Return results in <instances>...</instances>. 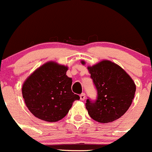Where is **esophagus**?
<instances>
[{
	"mask_svg": "<svg viewBox=\"0 0 152 152\" xmlns=\"http://www.w3.org/2000/svg\"><path fill=\"white\" fill-rule=\"evenodd\" d=\"M80 99L82 101L85 100V99H86V95H85L84 93H82V94L80 95Z\"/></svg>",
	"mask_w": 152,
	"mask_h": 152,
	"instance_id": "obj_1",
	"label": "esophagus"
}]
</instances>
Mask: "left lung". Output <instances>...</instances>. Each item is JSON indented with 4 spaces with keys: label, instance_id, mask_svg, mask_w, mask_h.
I'll return each mask as SVG.
<instances>
[{
    "label": "left lung",
    "instance_id": "8db88e82",
    "mask_svg": "<svg viewBox=\"0 0 152 152\" xmlns=\"http://www.w3.org/2000/svg\"><path fill=\"white\" fill-rule=\"evenodd\" d=\"M83 65L85 61H81ZM97 91L95 101L86 99V108L94 121L107 123L123 116L132 103L136 84L121 66L104 60L87 67Z\"/></svg>",
    "mask_w": 152,
    "mask_h": 152
}]
</instances>
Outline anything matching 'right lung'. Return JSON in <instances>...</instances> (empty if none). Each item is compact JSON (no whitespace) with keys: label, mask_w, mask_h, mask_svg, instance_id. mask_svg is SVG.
Masks as SVG:
<instances>
[{"label":"right lung","mask_w":152,"mask_h":152,"mask_svg":"<svg viewBox=\"0 0 152 152\" xmlns=\"http://www.w3.org/2000/svg\"><path fill=\"white\" fill-rule=\"evenodd\" d=\"M67 66L50 61L35 70L22 86V96L36 118L56 122L64 118L79 96L71 91L72 79Z\"/></svg>","instance_id":"1"}]
</instances>
